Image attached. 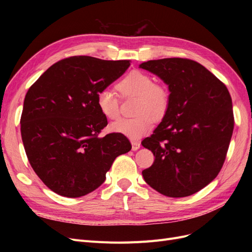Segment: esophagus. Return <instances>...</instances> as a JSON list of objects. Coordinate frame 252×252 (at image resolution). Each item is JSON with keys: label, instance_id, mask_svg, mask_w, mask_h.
<instances>
[{"label": "esophagus", "instance_id": "esophagus-1", "mask_svg": "<svg viewBox=\"0 0 252 252\" xmlns=\"http://www.w3.org/2000/svg\"><path fill=\"white\" fill-rule=\"evenodd\" d=\"M131 145H132V150H138L141 147V143L136 142V141H131Z\"/></svg>", "mask_w": 252, "mask_h": 252}]
</instances>
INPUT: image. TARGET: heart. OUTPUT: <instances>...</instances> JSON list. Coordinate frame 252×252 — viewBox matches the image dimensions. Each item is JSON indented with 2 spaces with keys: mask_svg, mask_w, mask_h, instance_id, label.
<instances>
[{
  "mask_svg": "<svg viewBox=\"0 0 252 252\" xmlns=\"http://www.w3.org/2000/svg\"><path fill=\"white\" fill-rule=\"evenodd\" d=\"M122 97L136 96L135 113L130 119H121L111 125V130L130 139H139L147 134L156 120L162 119L169 107L170 94L166 85L155 82L150 74L133 70L126 74L116 86ZM96 107L108 120L120 117L119 97L108 89L101 90L96 94Z\"/></svg>",
  "mask_w": 252,
  "mask_h": 252,
  "instance_id": "1",
  "label": "heart"
}]
</instances>
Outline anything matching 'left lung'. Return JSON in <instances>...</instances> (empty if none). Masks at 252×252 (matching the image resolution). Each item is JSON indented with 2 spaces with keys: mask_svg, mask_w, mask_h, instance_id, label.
Segmentation results:
<instances>
[{
  "mask_svg": "<svg viewBox=\"0 0 252 252\" xmlns=\"http://www.w3.org/2000/svg\"><path fill=\"white\" fill-rule=\"evenodd\" d=\"M140 68L158 75L170 93L162 122L142 142L156 157L142 171L143 178L166 196L191 195L215 180L223 167L234 126L229 91L192 60H152Z\"/></svg>",
  "mask_w": 252,
  "mask_h": 252,
  "instance_id": "left-lung-1",
  "label": "left lung"
}]
</instances>
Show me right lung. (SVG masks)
Segmentation results:
<instances>
[{
    "label": "right lung",
    "instance_id": "1",
    "mask_svg": "<svg viewBox=\"0 0 252 252\" xmlns=\"http://www.w3.org/2000/svg\"><path fill=\"white\" fill-rule=\"evenodd\" d=\"M130 61L79 56L50 66L27 91L22 141L32 169L53 192L80 197L100 187L117 157L131 149L125 135L98 136L107 119L96 94L118 80Z\"/></svg>",
    "mask_w": 252,
    "mask_h": 252
}]
</instances>
